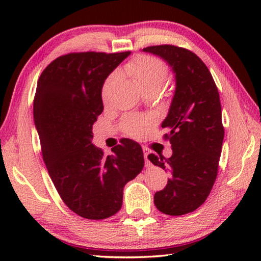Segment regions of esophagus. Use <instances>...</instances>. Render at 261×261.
<instances>
[{"mask_svg":"<svg viewBox=\"0 0 261 261\" xmlns=\"http://www.w3.org/2000/svg\"><path fill=\"white\" fill-rule=\"evenodd\" d=\"M143 152H144L145 161H146V167H149V166H151V162H149V161H148V159H147V155H148V154H149V149H148L147 147L143 146Z\"/></svg>","mask_w":261,"mask_h":261,"instance_id":"34e87169","label":"esophagus"}]
</instances>
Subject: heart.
Wrapping results in <instances>:
<instances>
[{
  "mask_svg": "<svg viewBox=\"0 0 261 261\" xmlns=\"http://www.w3.org/2000/svg\"><path fill=\"white\" fill-rule=\"evenodd\" d=\"M124 72L136 83L141 92H156L167 82L169 70L163 61L153 55H138L130 62H127L124 67ZM118 79V73L113 72L106 78L101 88V96L106 101L112 87ZM149 121L146 118L136 116H129L124 118V130L131 136H139L147 129Z\"/></svg>",
  "mask_w": 261,
  "mask_h": 261,
  "instance_id": "heart-1",
  "label": "heart"
}]
</instances>
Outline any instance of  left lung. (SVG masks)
<instances>
[{
	"label": "left lung",
	"mask_w": 261,
	"mask_h": 261,
	"mask_svg": "<svg viewBox=\"0 0 261 261\" xmlns=\"http://www.w3.org/2000/svg\"><path fill=\"white\" fill-rule=\"evenodd\" d=\"M162 57L174 70L176 90L162 127L169 129L173 155L149 154L153 165L170 173L166 188L154 194L156 208L184 215L204 204L216 179L224 137L218 87L208 68L191 50L173 45L143 49Z\"/></svg>",
	"instance_id": "1"
}]
</instances>
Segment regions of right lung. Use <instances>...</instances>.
Returning <instances> with one entry per match:
<instances>
[{
    "mask_svg": "<svg viewBox=\"0 0 261 261\" xmlns=\"http://www.w3.org/2000/svg\"><path fill=\"white\" fill-rule=\"evenodd\" d=\"M129 55H62L43 70L35 91L33 117L48 174L64 204L88 220L116 214L123 188L144 168L143 149L134 140L123 138L110 155L92 144V125L103 110L102 84Z\"/></svg>",
    "mask_w": 261,
    "mask_h": 261,
    "instance_id": "add662e5",
    "label": "right lung"
}]
</instances>
